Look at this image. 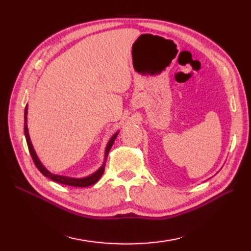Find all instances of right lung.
<instances>
[{
  "instance_id": "right-lung-1",
  "label": "right lung",
  "mask_w": 251,
  "mask_h": 251,
  "mask_svg": "<svg viewBox=\"0 0 251 251\" xmlns=\"http://www.w3.org/2000/svg\"><path fill=\"white\" fill-rule=\"evenodd\" d=\"M28 105H25V140H26V145H28V148H29V152L31 154V157L32 159H33V162L35 164L36 168L40 170V172L43 174L45 177L50 178V180L55 181V182L57 183H61V184H65V185H70V186H76V188H86V186H89V185H93L94 183L97 182V181L100 179L101 176H102L103 172H104V167H105V164L103 163L102 166H101L97 172H96L95 174L90 175L89 177H86V178H82V179H75V178H69V177H63V176H58V175H52L50 174L49 170H47L43 165H42V163L40 162V159L37 158L36 154L34 152V149L33 147H32V143L30 141V137H29V132H28V127H26V113H28ZM117 136V132L116 134L111 138L108 146H106V149H105V161H106V157H108V154H109V151L110 149L112 147V145H113V142L115 140V138Z\"/></svg>"
}]
</instances>
